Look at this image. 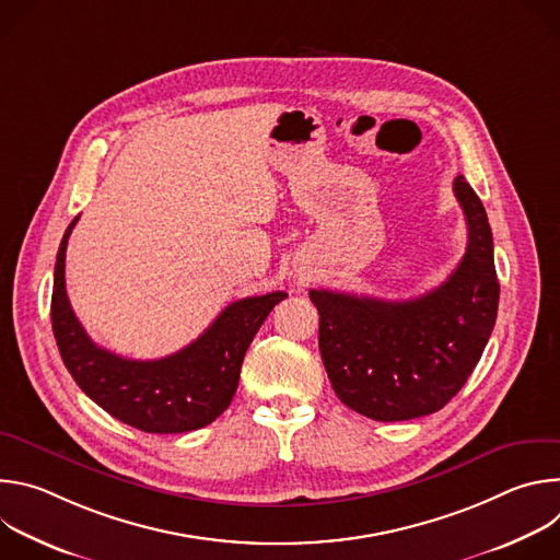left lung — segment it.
I'll list each match as a JSON object with an SVG mask.
<instances>
[{
  "instance_id": "1",
  "label": "left lung",
  "mask_w": 560,
  "mask_h": 560,
  "mask_svg": "<svg viewBox=\"0 0 560 560\" xmlns=\"http://www.w3.org/2000/svg\"><path fill=\"white\" fill-rule=\"evenodd\" d=\"M454 195L467 221V250L434 290L383 301L310 290L318 310V350L350 410L374 421L439 412L465 385L494 330L499 279L486 208L463 175Z\"/></svg>"
}]
</instances>
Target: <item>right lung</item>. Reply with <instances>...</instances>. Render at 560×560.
<instances>
[{
  "label": "right lung",
  "mask_w": 560,
  "mask_h": 560,
  "mask_svg": "<svg viewBox=\"0 0 560 560\" xmlns=\"http://www.w3.org/2000/svg\"><path fill=\"white\" fill-rule=\"evenodd\" d=\"M79 217L63 232L50 301L52 335L74 383L121 423L150 434H179L212 423L230 406L248 346L285 292L230 303L184 350L132 361L100 348L77 322L66 294V246Z\"/></svg>",
  "instance_id": "obj_1"
}]
</instances>
